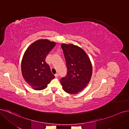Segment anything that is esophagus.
<instances>
[{
  "instance_id": "34e87169",
  "label": "esophagus",
  "mask_w": 129,
  "mask_h": 129,
  "mask_svg": "<svg viewBox=\"0 0 129 129\" xmlns=\"http://www.w3.org/2000/svg\"><path fill=\"white\" fill-rule=\"evenodd\" d=\"M55 77H57L58 76V74L57 73L55 74Z\"/></svg>"
}]
</instances>
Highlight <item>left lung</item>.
Wrapping results in <instances>:
<instances>
[{
    "mask_svg": "<svg viewBox=\"0 0 129 129\" xmlns=\"http://www.w3.org/2000/svg\"><path fill=\"white\" fill-rule=\"evenodd\" d=\"M67 74L60 80L64 91L76 94L87 87L92 75V65L83 49L73 44L61 45Z\"/></svg>",
    "mask_w": 129,
    "mask_h": 129,
    "instance_id": "obj_1",
    "label": "left lung"
}]
</instances>
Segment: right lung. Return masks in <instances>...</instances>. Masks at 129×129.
<instances>
[{
    "label": "right lung",
    "instance_id": "obj_1",
    "mask_svg": "<svg viewBox=\"0 0 129 129\" xmlns=\"http://www.w3.org/2000/svg\"><path fill=\"white\" fill-rule=\"evenodd\" d=\"M56 43L47 39L38 40L25 51L21 62V72L26 82L36 90H41L55 76L45 61Z\"/></svg>",
    "mask_w": 129,
    "mask_h": 129
}]
</instances>
